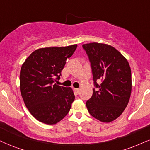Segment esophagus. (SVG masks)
<instances>
[{
  "label": "esophagus",
  "mask_w": 150,
  "mask_h": 150,
  "mask_svg": "<svg viewBox=\"0 0 150 150\" xmlns=\"http://www.w3.org/2000/svg\"><path fill=\"white\" fill-rule=\"evenodd\" d=\"M74 91L76 94H79V92H80V89L79 88H74Z\"/></svg>",
  "instance_id": "34e87169"
}]
</instances>
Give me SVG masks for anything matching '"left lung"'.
Returning <instances> with one entry per match:
<instances>
[{"mask_svg": "<svg viewBox=\"0 0 150 150\" xmlns=\"http://www.w3.org/2000/svg\"><path fill=\"white\" fill-rule=\"evenodd\" d=\"M89 57L94 90L86 102L90 114L102 122L108 123L121 115L128 105L132 93V71L127 58L112 46L92 42L83 44ZM100 79L102 83L96 81Z\"/></svg>", "mask_w": 150, "mask_h": 150, "instance_id": "obj_1", "label": "left lung"}]
</instances>
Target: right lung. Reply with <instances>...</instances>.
<instances>
[{
	"mask_svg": "<svg viewBox=\"0 0 150 150\" xmlns=\"http://www.w3.org/2000/svg\"><path fill=\"white\" fill-rule=\"evenodd\" d=\"M77 44L35 50L20 71V91L30 114L38 121L55 125L69 112L75 97L71 88L53 84Z\"/></svg>",
	"mask_w": 150,
	"mask_h": 150,
	"instance_id": "1",
	"label": "right lung"
}]
</instances>
